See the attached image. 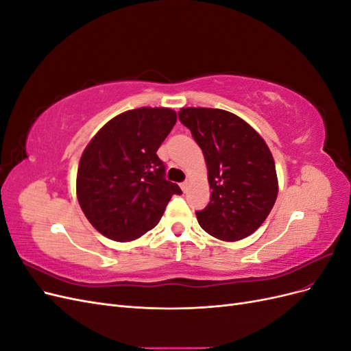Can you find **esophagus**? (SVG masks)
<instances>
[{
	"mask_svg": "<svg viewBox=\"0 0 351 351\" xmlns=\"http://www.w3.org/2000/svg\"><path fill=\"white\" fill-rule=\"evenodd\" d=\"M180 187H182V190H183V192L186 193V192H187V189H189V183H187V182H184V183L180 184Z\"/></svg>",
	"mask_w": 351,
	"mask_h": 351,
	"instance_id": "1",
	"label": "esophagus"
}]
</instances>
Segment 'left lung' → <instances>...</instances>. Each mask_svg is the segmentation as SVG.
<instances>
[{
	"instance_id": "left-lung-1",
	"label": "left lung",
	"mask_w": 351,
	"mask_h": 351,
	"mask_svg": "<svg viewBox=\"0 0 351 351\" xmlns=\"http://www.w3.org/2000/svg\"><path fill=\"white\" fill-rule=\"evenodd\" d=\"M178 119L192 132L208 168L210 200L196 212L199 226L222 241L253 234L277 200L278 178L269 147L239 115L187 107Z\"/></svg>"
}]
</instances>
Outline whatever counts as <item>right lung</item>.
<instances>
[{
  "label": "right lung",
  "mask_w": 351,
  "mask_h": 351,
  "mask_svg": "<svg viewBox=\"0 0 351 351\" xmlns=\"http://www.w3.org/2000/svg\"><path fill=\"white\" fill-rule=\"evenodd\" d=\"M177 121L171 108L142 107L115 115L84 147L76 195L88 221L114 241H133L161 219L182 189L164 178L156 151Z\"/></svg>",
  "instance_id": "1"
}]
</instances>
